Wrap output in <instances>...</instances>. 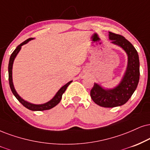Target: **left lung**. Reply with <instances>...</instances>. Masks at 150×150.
Instances as JSON below:
<instances>
[{
  "label": "left lung",
  "instance_id": "1",
  "mask_svg": "<svg viewBox=\"0 0 150 150\" xmlns=\"http://www.w3.org/2000/svg\"><path fill=\"white\" fill-rule=\"evenodd\" d=\"M108 37L111 43L119 46L127 53L128 62L126 71L120 83L112 89H104L95 83L90 96L99 106L113 108L127 103L136 90L139 82L140 62L137 51L127 39L111 32H109Z\"/></svg>",
  "mask_w": 150,
  "mask_h": 150
}]
</instances>
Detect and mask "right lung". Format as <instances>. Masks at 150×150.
<instances>
[{"instance_id": "add662e5", "label": "right lung", "mask_w": 150, "mask_h": 150, "mask_svg": "<svg viewBox=\"0 0 150 150\" xmlns=\"http://www.w3.org/2000/svg\"><path fill=\"white\" fill-rule=\"evenodd\" d=\"M33 40V38H29L28 40L22 42L21 44H20L16 48V49L13 51V53L11 54V56L10 58V61H9V64H8V74H9V83H10V89L12 90L13 95L15 96V97L18 99V101H19L20 103L23 105V106H25V108L29 109L30 110H34V111H41V110H49V109L53 108V107L58 105L59 102H60L61 99H62V94L65 92V90L67 87L69 86V85L72 82V81L68 82L67 83L64 85L60 88V90H58V92L55 94V95L53 97L52 99H51L49 101L45 103H42V104H33V103H29L28 101H25L24 99H22V98L20 97L19 95H18V93L16 92L15 90V88L14 87V84H13L12 81V66H13V62H14V59H15L16 56L17 55L18 53L19 52V51L21 49V47L24 44H27L28 42L30 40Z\"/></svg>"}]
</instances>
